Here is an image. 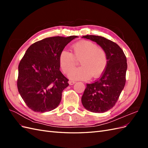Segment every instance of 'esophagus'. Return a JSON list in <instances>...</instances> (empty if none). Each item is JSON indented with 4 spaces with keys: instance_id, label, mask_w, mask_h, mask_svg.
I'll return each mask as SVG.
<instances>
[{
    "instance_id": "esophagus-1",
    "label": "esophagus",
    "mask_w": 148,
    "mask_h": 148,
    "mask_svg": "<svg viewBox=\"0 0 148 148\" xmlns=\"http://www.w3.org/2000/svg\"><path fill=\"white\" fill-rule=\"evenodd\" d=\"M69 84L70 85H73V84H74L76 83V82L74 81V80H70V81L69 82Z\"/></svg>"
}]
</instances>
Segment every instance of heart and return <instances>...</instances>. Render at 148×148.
<instances>
[{"mask_svg":"<svg viewBox=\"0 0 148 148\" xmlns=\"http://www.w3.org/2000/svg\"><path fill=\"white\" fill-rule=\"evenodd\" d=\"M73 54L66 50L62 51L59 55V64L65 73L74 68L77 60H80L82 66L71 70L69 77L71 79H87L96 78L106 68L107 58L105 51L88 41H79L71 46Z\"/></svg>","mask_w":148,"mask_h":148,"instance_id":"obj_1","label":"heart"}]
</instances>
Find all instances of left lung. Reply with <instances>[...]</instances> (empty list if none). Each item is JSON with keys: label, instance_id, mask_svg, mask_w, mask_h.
I'll return each instance as SVG.
<instances>
[{"label": "left lung", "instance_id": "obj_1", "mask_svg": "<svg viewBox=\"0 0 148 148\" xmlns=\"http://www.w3.org/2000/svg\"><path fill=\"white\" fill-rule=\"evenodd\" d=\"M96 42L105 51L107 64L101 77L93 83L87 84L82 97L86 110L103 113L117 102L124 88L127 70V58L118 44L104 37L86 35L82 37Z\"/></svg>", "mask_w": 148, "mask_h": 148}]
</instances>
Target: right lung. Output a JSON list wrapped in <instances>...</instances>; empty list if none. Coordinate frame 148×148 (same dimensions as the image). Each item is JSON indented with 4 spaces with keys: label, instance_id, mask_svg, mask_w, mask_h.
Here are the masks:
<instances>
[{
    "label": "right lung",
    "instance_id": "1",
    "mask_svg": "<svg viewBox=\"0 0 148 148\" xmlns=\"http://www.w3.org/2000/svg\"><path fill=\"white\" fill-rule=\"evenodd\" d=\"M77 36L47 38L26 50L18 65L17 87L29 108L46 112L59 105L69 79L60 70L59 55Z\"/></svg>",
    "mask_w": 148,
    "mask_h": 148
}]
</instances>
